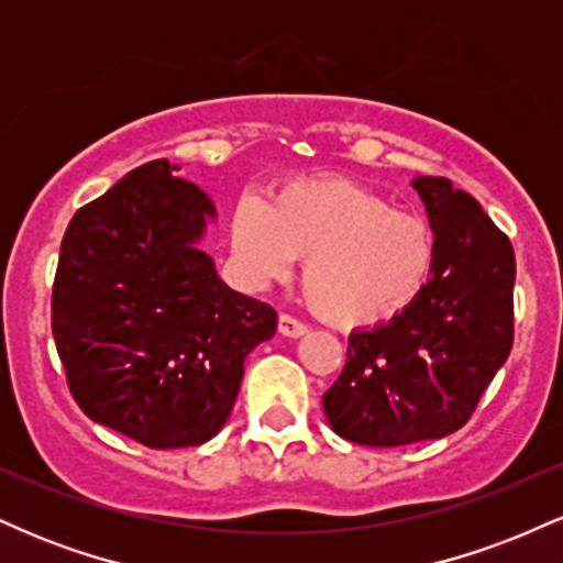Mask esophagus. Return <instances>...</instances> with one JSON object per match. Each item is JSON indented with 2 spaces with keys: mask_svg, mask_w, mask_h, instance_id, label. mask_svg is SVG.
Wrapping results in <instances>:
<instances>
[{
  "mask_svg": "<svg viewBox=\"0 0 563 563\" xmlns=\"http://www.w3.org/2000/svg\"><path fill=\"white\" fill-rule=\"evenodd\" d=\"M277 328H280V333L288 335V339H299V335L309 331V328L303 325L301 320L290 318V314H280V320H277Z\"/></svg>",
  "mask_w": 563,
  "mask_h": 563,
  "instance_id": "1",
  "label": "esophagus"
}]
</instances>
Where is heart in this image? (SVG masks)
Masks as SVG:
<instances>
[{"mask_svg":"<svg viewBox=\"0 0 563 563\" xmlns=\"http://www.w3.org/2000/svg\"><path fill=\"white\" fill-rule=\"evenodd\" d=\"M238 262L256 280L290 273L303 256L309 307L341 328H365L405 312L437 260L434 232L349 177L290 183L264 203L243 196L230 217Z\"/></svg>","mask_w":563,"mask_h":563,"instance_id":"1","label":"heart"}]
</instances>
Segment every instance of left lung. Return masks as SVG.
Masks as SVG:
<instances>
[{"mask_svg":"<svg viewBox=\"0 0 563 563\" xmlns=\"http://www.w3.org/2000/svg\"><path fill=\"white\" fill-rule=\"evenodd\" d=\"M437 241L431 280L391 322L349 335L346 365L322 394L339 437L367 448L461 429L514 346V245L448 177H418Z\"/></svg>","mask_w":563,"mask_h":563,"instance_id":"8db88e82","label":"left lung"}]
</instances>
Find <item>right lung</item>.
Segmentation results:
<instances>
[{"instance_id":"right-lung-1","label":"right lung","mask_w":563,"mask_h":563,"mask_svg":"<svg viewBox=\"0 0 563 563\" xmlns=\"http://www.w3.org/2000/svg\"><path fill=\"white\" fill-rule=\"evenodd\" d=\"M142 164L81 206L60 245L53 335L76 405L153 450L203 444L228 421L243 360L277 312L219 280L198 249L214 203Z\"/></svg>"}]
</instances>
